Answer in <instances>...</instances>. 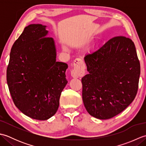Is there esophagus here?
<instances>
[{
  "label": "esophagus",
  "instance_id": "esophagus-1",
  "mask_svg": "<svg viewBox=\"0 0 146 146\" xmlns=\"http://www.w3.org/2000/svg\"><path fill=\"white\" fill-rule=\"evenodd\" d=\"M85 73V65L83 60L80 58H76L73 62V68L71 71V76L77 78L79 76L84 75Z\"/></svg>",
  "mask_w": 146,
  "mask_h": 146
}]
</instances>
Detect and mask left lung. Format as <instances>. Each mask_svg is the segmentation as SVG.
Here are the masks:
<instances>
[{"label":"left lung","mask_w":146,"mask_h":146,"mask_svg":"<svg viewBox=\"0 0 146 146\" xmlns=\"http://www.w3.org/2000/svg\"><path fill=\"white\" fill-rule=\"evenodd\" d=\"M84 60L89 72L82 78L86 110L97 119H111L137 94L141 66L134 43L125 36L113 37Z\"/></svg>","instance_id":"left-lung-1"}]
</instances>
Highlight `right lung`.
Segmentation results:
<instances>
[{"label":"right lung","mask_w":146,"mask_h":146,"mask_svg":"<svg viewBox=\"0 0 146 146\" xmlns=\"http://www.w3.org/2000/svg\"><path fill=\"white\" fill-rule=\"evenodd\" d=\"M46 26L30 24L11 48L7 82L14 103L33 119L47 120L56 112L67 84L66 63L56 61L54 39Z\"/></svg>","instance_id":"1"}]
</instances>
